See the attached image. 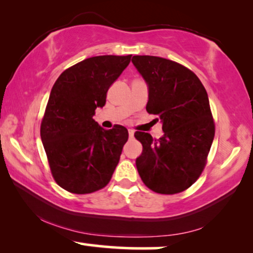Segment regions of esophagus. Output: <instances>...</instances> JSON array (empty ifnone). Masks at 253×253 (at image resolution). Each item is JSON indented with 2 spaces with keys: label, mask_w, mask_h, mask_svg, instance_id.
Masks as SVG:
<instances>
[{
  "label": "esophagus",
  "mask_w": 253,
  "mask_h": 253,
  "mask_svg": "<svg viewBox=\"0 0 253 253\" xmlns=\"http://www.w3.org/2000/svg\"><path fill=\"white\" fill-rule=\"evenodd\" d=\"M128 135H129L130 139H132V137L134 136V130L133 129H128Z\"/></svg>",
  "instance_id": "obj_1"
}]
</instances>
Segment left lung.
Wrapping results in <instances>:
<instances>
[{
  "label": "left lung",
  "mask_w": 253,
  "mask_h": 253,
  "mask_svg": "<svg viewBox=\"0 0 253 253\" xmlns=\"http://www.w3.org/2000/svg\"><path fill=\"white\" fill-rule=\"evenodd\" d=\"M133 65L149 86L147 112L163 123L164 135L135 132L142 144L136 168L144 185L160 194L180 193L206 167L215 135L207 91L198 76L171 60L134 55Z\"/></svg>",
  "instance_id": "8db88e82"
}]
</instances>
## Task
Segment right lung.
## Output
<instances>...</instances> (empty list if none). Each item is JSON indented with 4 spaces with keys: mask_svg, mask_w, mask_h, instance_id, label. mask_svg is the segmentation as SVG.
Masks as SVG:
<instances>
[{
    "mask_svg": "<svg viewBox=\"0 0 253 253\" xmlns=\"http://www.w3.org/2000/svg\"><path fill=\"white\" fill-rule=\"evenodd\" d=\"M132 55H99L69 67L54 83L40 125L50 173L63 190L87 194L110 183L128 130L104 129L93 120L97 107L129 65Z\"/></svg>",
    "mask_w": 253,
    "mask_h": 253,
    "instance_id": "obj_1",
    "label": "right lung"
}]
</instances>
